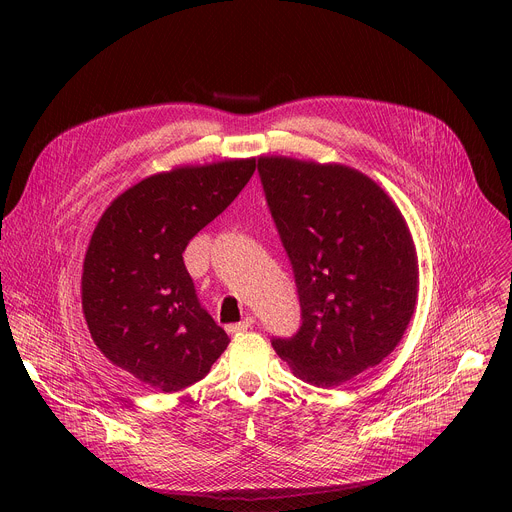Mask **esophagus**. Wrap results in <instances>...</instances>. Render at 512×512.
<instances>
[{
  "label": "esophagus",
  "mask_w": 512,
  "mask_h": 512,
  "mask_svg": "<svg viewBox=\"0 0 512 512\" xmlns=\"http://www.w3.org/2000/svg\"><path fill=\"white\" fill-rule=\"evenodd\" d=\"M255 324V318L253 316H247L243 322H239V324H229L227 326V332L229 334H241V332H247L251 326Z\"/></svg>",
  "instance_id": "34e87169"
}]
</instances>
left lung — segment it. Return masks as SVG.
<instances>
[{
    "label": "left lung",
    "mask_w": 512,
    "mask_h": 512,
    "mask_svg": "<svg viewBox=\"0 0 512 512\" xmlns=\"http://www.w3.org/2000/svg\"><path fill=\"white\" fill-rule=\"evenodd\" d=\"M259 178L294 269L302 326L273 338L291 371L338 387L401 342L417 300V255L395 202L340 164L259 158Z\"/></svg>",
    "instance_id": "obj_1"
}]
</instances>
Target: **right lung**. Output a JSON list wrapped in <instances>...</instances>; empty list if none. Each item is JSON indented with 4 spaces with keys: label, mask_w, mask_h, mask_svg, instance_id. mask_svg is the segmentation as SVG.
Masks as SVG:
<instances>
[{
    "label": "right lung",
    "mask_w": 512,
    "mask_h": 512,
    "mask_svg": "<svg viewBox=\"0 0 512 512\" xmlns=\"http://www.w3.org/2000/svg\"><path fill=\"white\" fill-rule=\"evenodd\" d=\"M253 172L255 158L162 172L117 196L97 223L83 265L85 320L99 350L141 385L190 387L229 346L182 253Z\"/></svg>",
    "instance_id": "1"
}]
</instances>
